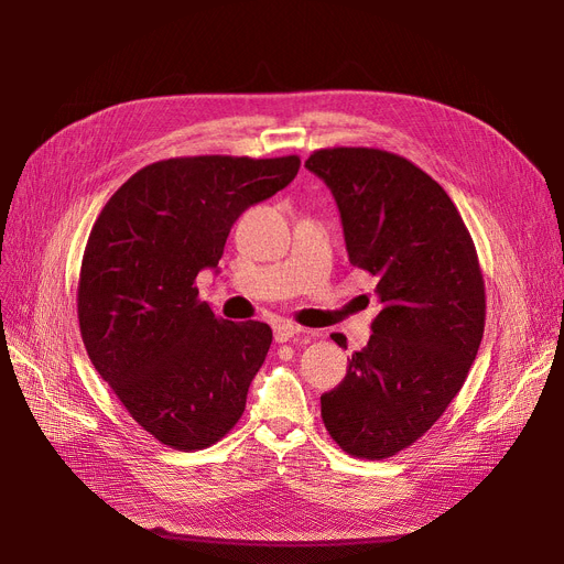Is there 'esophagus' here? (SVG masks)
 Segmentation results:
<instances>
[{"mask_svg": "<svg viewBox=\"0 0 564 564\" xmlns=\"http://www.w3.org/2000/svg\"><path fill=\"white\" fill-rule=\"evenodd\" d=\"M300 332H302L300 324L288 322V319L274 324V338H276V343H288L290 338H294Z\"/></svg>", "mask_w": 564, "mask_h": 564, "instance_id": "34e87169", "label": "esophagus"}]
</instances>
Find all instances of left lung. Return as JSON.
Masks as SVG:
<instances>
[{"instance_id": "8db88e82", "label": "left lung", "mask_w": 564, "mask_h": 564, "mask_svg": "<svg viewBox=\"0 0 564 564\" xmlns=\"http://www.w3.org/2000/svg\"><path fill=\"white\" fill-rule=\"evenodd\" d=\"M304 166L332 189L349 262L377 276L381 304L368 345L319 398L322 421L345 453L387 459L443 416L476 361L487 308L476 245L443 187L395 153L322 148Z\"/></svg>"}]
</instances>
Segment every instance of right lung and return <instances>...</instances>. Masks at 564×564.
<instances>
[{
	"label": "right lung",
	"instance_id": "add662e5",
	"mask_svg": "<svg viewBox=\"0 0 564 564\" xmlns=\"http://www.w3.org/2000/svg\"><path fill=\"white\" fill-rule=\"evenodd\" d=\"M300 158L198 155L148 164L116 189L82 258L77 317L88 359L130 416L173 451H200L240 421L272 329L198 300L247 207L288 187Z\"/></svg>",
	"mask_w": 564,
	"mask_h": 564
}]
</instances>
